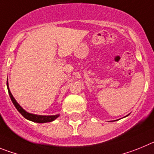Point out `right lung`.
Returning <instances> with one entry per match:
<instances>
[{
	"mask_svg": "<svg viewBox=\"0 0 154 154\" xmlns=\"http://www.w3.org/2000/svg\"><path fill=\"white\" fill-rule=\"evenodd\" d=\"M7 86H8V94H9V96L11 99L12 103H14V105L15 106L16 109L19 111V113L23 116L24 118H26L27 120H31L33 122H35V123H47V122H51L54 120L55 119L59 117V114L54 115V116H41V115H35L32 114V113H27V111L23 110V108L17 103V101L15 100V99L14 98V97L12 96L11 93L10 91L9 88H8V83L7 81Z\"/></svg>",
	"mask_w": 154,
	"mask_h": 154,
	"instance_id": "right-lung-1",
	"label": "right lung"
}]
</instances>
